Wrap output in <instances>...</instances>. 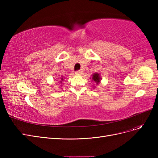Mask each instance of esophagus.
Listing matches in <instances>:
<instances>
[{
  "label": "esophagus",
  "instance_id": "34e87169",
  "mask_svg": "<svg viewBox=\"0 0 158 158\" xmlns=\"http://www.w3.org/2000/svg\"><path fill=\"white\" fill-rule=\"evenodd\" d=\"M81 73H82V71H81V70H76V71L75 72V73H76V74H80Z\"/></svg>",
  "mask_w": 158,
  "mask_h": 158
}]
</instances>
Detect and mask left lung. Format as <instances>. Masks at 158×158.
I'll return each mask as SVG.
<instances>
[{
    "mask_svg": "<svg viewBox=\"0 0 158 158\" xmlns=\"http://www.w3.org/2000/svg\"><path fill=\"white\" fill-rule=\"evenodd\" d=\"M92 80L97 84H98V83L100 82V80H101V78H100V76H99L98 73H95V74H93Z\"/></svg>",
    "mask_w": 158,
    "mask_h": 158,
    "instance_id": "1",
    "label": "left lung"
}]
</instances>
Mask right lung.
<instances>
[{
	"instance_id": "obj_1",
	"label": "right lung",
	"mask_w": 158,
	"mask_h": 158,
	"mask_svg": "<svg viewBox=\"0 0 158 158\" xmlns=\"http://www.w3.org/2000/svg\"><path fill=\"white\" fill-rule=\"evenodd\" d=\"M63 80H63V78H61V81H60V82H62V81H63Z\"/></svg>"
}]
</instances>
